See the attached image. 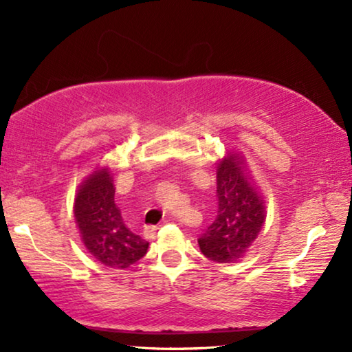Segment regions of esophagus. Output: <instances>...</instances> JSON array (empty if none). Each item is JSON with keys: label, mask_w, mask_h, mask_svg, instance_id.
Listing matches in <instances>:
<instances>
[{"label": "esophagus", "mask_w": 352, "mask_h": 352, "mask_svg": "<svg viewBox=\"0 0 352 352\" xmlns=\"http://www.w3.org/2000/svg\"><path fill=\"white\" fill-rule=\"evenodd\" d=\"M158 229H160V228H158V226H148V228H146V230H144V232H146L148 237H153V235H155V232H157Z\"/></svg>", "instance_id": "34e87169"}]
</instances>
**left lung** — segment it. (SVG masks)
I'll list each match as a JSON object with an SVG mask.
<instances>
[{
    "label": "left lung",
    "mask_w": 352,
    "mask_h": 352,
    "mask_svg": "<svg viewBox=\"0 0 352 352\" xmlns=\"http://www.w3.org/2000/svg\"><path fill=\"white\" fill-rule=\"evenodd\" d=\"M218 214L199 239L200 252L214 263H234L243 256L266 221V197L254 184L245 158L226 152L216 163Z\"/></svg>",
    "instance_id": "left-lung-1"
}]
</instances>
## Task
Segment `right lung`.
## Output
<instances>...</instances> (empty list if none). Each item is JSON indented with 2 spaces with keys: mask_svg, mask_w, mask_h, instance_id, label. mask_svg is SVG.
Here are the masks:
<instances>
[{
  "mask_svg": "<svg viewBox=\"0 0 352 352\" xmlns=\"http://www.w3.org/2000/svg\"><path fill=\"white\" fill-rule=\"evenodd\" d=\"M113 197L112 171L100 165L78 186L74 201L75 223L96 261L107 267L128 269L146 256L148 242L124 226Z\"/></svg>",
  "mask_w": 352,
  "mask_h": 352,
  "instance_id": "add662e5",
  "label": "right lung"
}]
</instances>
